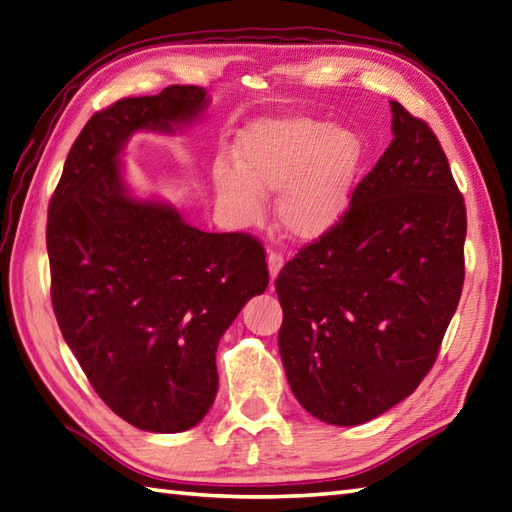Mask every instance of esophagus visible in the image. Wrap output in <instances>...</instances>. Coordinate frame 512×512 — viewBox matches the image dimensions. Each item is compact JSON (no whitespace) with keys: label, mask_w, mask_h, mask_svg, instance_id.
Here are the masks:
<instances>
[{"label":"esophagus","mask_w":512,"mask_h":512,"mask_svg":"<svg viewBox=\"0 0 512 512\" xmlns=\"http://www.w3.org/2000/svg\"><path fill=\"white\" fill-rule=\"evenodd\" d=\"M267 265H269V276H271V282L276 280V276L280 274L282 265H285V256H282V252H278V249H271L269 256H267Z\"/></svg>","instance_id":"1"}]
</instances>
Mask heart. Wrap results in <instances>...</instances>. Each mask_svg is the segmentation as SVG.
Here are the masks:
<instances>
[{"instance_id": "heart-1", "label": "heart", "mask_w": 512, "mask_h": 512, "mask_svg": "<svg viewBox=\"0 0 512 512\" xmlns=\"http://www.w3.org/2000/svg\"><path fill=\"white\" fill-rule=\"evenodd\" d=\"M238 161L212 168L219 199L238 225L254 223L265 192H280L276 214L287 234L315 241L344 219L355 195L366 144L361 135L315 118L249 124L236 144Z\"/></svg>"}]
</instances>
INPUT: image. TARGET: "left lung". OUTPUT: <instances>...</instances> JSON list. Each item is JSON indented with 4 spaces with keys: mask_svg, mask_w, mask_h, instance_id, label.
<instances>
[{
    "mask_svg": "<svg viewBox=\"0 0 512 512\" xmlns=\"http://www.w3.org/2000/svg\"><path fill=\"white\" fill-rule=\"evenodd\" d=\"M394 140L331 232L280 269L278 348L306 412L352 427L434 366L464 282L467 208L427 122L392 100Z\"/></svg>",
    "mask_w": 512,
    "mask_h": 512,
    "instance_id": "left-lung-1",
    "label": "left lung"
}]
</instances>
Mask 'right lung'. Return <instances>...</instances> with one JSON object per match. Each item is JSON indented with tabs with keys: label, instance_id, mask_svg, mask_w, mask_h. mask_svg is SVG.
Here are the masks:
<instances>
[{
	"label": "right lung",
	"instance_id": "obj_1",
	"mask_svg": "<svg viewBox=\"0 0 512 512\" xmlns=\"http://www.w3.org/2000/svg\"><path fill=\"white\" fill-rule=\"evenodd\" d=\"M206 94L170 85L96 111L48 210L63 339L109 410L155 434L186 431L208 414L221 337L269 285L256 238L201 232L168 203L135 199L124 186L120 153L131 135L175 133L206 111Z\"/></svg>",
	"mask_w": 512,
	"mask_h": 512
}]
</instances>
